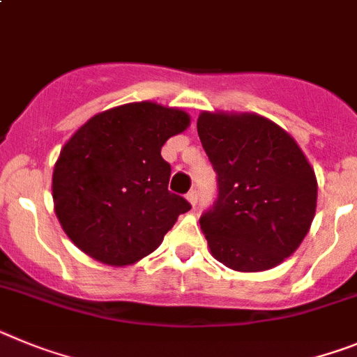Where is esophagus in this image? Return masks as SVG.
<instances>
[{
	"label": "esophagus",
	"instance_id": "1",
	"mask_svg": "<svg viewBox=\"0 0 357 357\" xmlns=\"http://www.w3.org/2000/svg\"><path fill=\"white\" fill-rule=\"evenodd\" d=\"M197 197H199L197 190H190L187 194V199H188V203L192 204V206H196V204H197Z\"/></svg>",
	"mask_w": 357,
	"mask_h": 357
}]
</instances>
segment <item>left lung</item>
<instances>
[{
    "mask_svg": "<svg viewBox=\"0 0 357 357\" xmlns=\"http://www.w3.org/2000/svg\"><path fill=\"white\" fill-rule=\"evenodd\" d=\"M197 135L217 174V199L199 219L210 252L235 271L275 268L314 217L318 185L307 158L259 114L201 113Z\"/></svg>",
    "mask_w": 357,
    "mask_h": 357,
    "instance_id": "left-lung-1",
    "label": "left lung"
}]
</instances>
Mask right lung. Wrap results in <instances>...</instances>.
Segmentation results:
<instances>
[{"mask_svg": "<svg viewBox=\"0 0 357 357\" xmlns=\"http://www.w3.org/2000/svg\"><path fill=\"white\" fill-rule=\"evenodd\" d=\"M181 109L135 102L95 114L64 145L54 169V203L68 237L86 255L127 266L153 253L179 213L161 147L188 127Z\"/></svg>", "mask_w": 357, "mask_h": 357, "instance_id": "1", "label": "right lung"}]
</instances>
